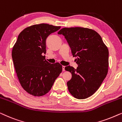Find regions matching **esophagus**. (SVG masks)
I'll return each instance as SVG.
<instances>
[{
	"instance_id": "34e87169",
	"label": "esophagus",
	"mask_w": 122,
	"mask_h": 122,
	"mask_svg": "<svg viewBox=\"0 0 122 122\" xmlns=\"http://www.w3.org/2000/svg\"><path fill=\"white\" fill-rule=\"evenodd\" d=\"M62 69H63V71H65V66H62Z\"/></svg>"
}]
</instances>
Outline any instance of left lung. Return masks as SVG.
<instances>
[{
    "label": "left lung",
    "mask_w": 122,
    "mask_h": 122,
    "mask_svg": "<svg viewBox=\"0 0 122 122\" xmlns=\"http://www.w3.org/2000/svg\"><path fill=\"white\" fill-rule=\"evenodd\" d=\"M58 34L64 36L78 66L65 67L71 73L67 82L68 91L76 99H83L99 89L107 75L109 51L101 36L89 28H64Z\"/></svg>",
    "instance_id": "obj_1"
}]
</instances>
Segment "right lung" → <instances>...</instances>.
<instances>
[{"label":"right lung","mask_w":122,"mask_h":122,"mask_svg":"<svg viewBox=\"0 0 122 122\" xmlns=\"http://www.w3.org/2000/svg\"><path fill=\"white\" fill-rule=\"evenodd\" d=\"M60 28L44 23L30 26L21 31L13 46L11 56L18 78L32 96L49 92L62 71L59 63L51 64L43 56L46 53V38Z\"/></svg>","instance_id":"1"}]
</instances>
